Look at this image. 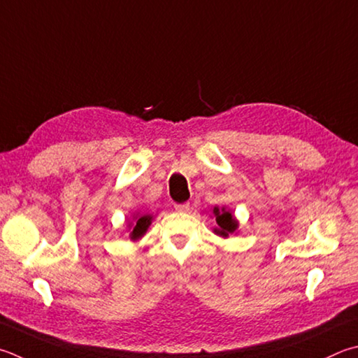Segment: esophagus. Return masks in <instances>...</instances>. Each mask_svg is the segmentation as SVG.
<instances>
[{"label": "esophagus", "instance_id": "obj_1", "mask_svg": "<svg viewBox=\"0 0 358 358\" xmlns=\"http://www.w3.org/2000/svg\"><path fill=\"white\" fill-rule=\"evenodd\" d=\"M175 210L180 211V213L189 211V203H177V205H175Z\"/></svg>", "mask_w": 358, "mask_h": 358}]
</instances>
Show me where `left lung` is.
<instances>
[{"mask_svg": "<svg viewBox=\"0 0 358 358\" xmlns=\"http://www.w3.org/2000/svg\"><path fill=\"white\" fill-rule=\"evenodd\" d=\"M213 216L216 217V224L217 227H214L213 231L216 233L220 238H229L233 233H236L239 229V222L238 219L233 216V213L230 210H227L225 206L219 208L214 206L213 208Z\"/></svg>", "mask_w": 358, "mask_h": 358, "instance_id": "1", "label": "left lung"}]
</instances>
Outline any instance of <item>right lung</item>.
I'll use <instances>...</instances> for the list:
<instances>
[{
  "mask_svg": "<svg viewBox=\"0 0 358 358\" xmlns=\"http://www.w3.org/2000/svg\"><path fill=\"white\" fill-rule=\"evenodd\" d=\"M153 220L152 214H147V213H134L131 216V220H128L127 224V229H128V238L131 239V241H139V239L145 235L148 227H150Z\"/></svg>",
  "mask_w": 358,
  "mask_h": 358,
  "instance_id": "right-lung-1",
  "label": "right lung"
}]
</instances>
